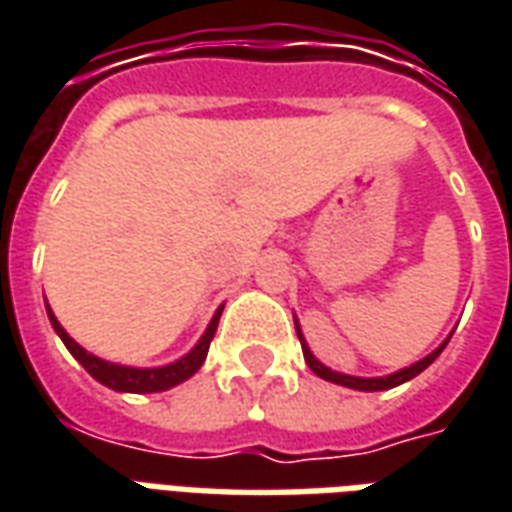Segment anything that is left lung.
I'll return each mask as SVG.
<instances>
[{
  "mask_svg": "<svg viewBox=\"0 0 512 512\" xmlns=\"http://www.w3.org/2000/svg\"><path fill=\"white\" fill-rule=\"evenodd\" d=\"M293 321H296V334H299L301 340V351H304V362L310 365V370L315 373V376H321L323 381H332V384H340V386H348V389H359V392H384V389H392V386H400L406 384V381H411L414 376H419L425 367H430L433 362H436V356L444 351V345L450 343V337L444 340V343L436 348V351H430L425 359H419V362H414V365L403 367V370H397V373H389V376H376V378H362V376H348V373H337V370H332V367H326L323 362H318L315 359V354L310 351V345H307V340H304V334H301V326H299V318L293 315Z\"/></svg>",
  "mask_w": 512,
  "mask_h": 512,
  "instance_id": "1",
  "label": "left lung"
}]
</instances>
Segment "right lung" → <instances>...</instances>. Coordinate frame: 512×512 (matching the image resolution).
I'll return each mask as SVG.
<instances>
[{"label":"right lung","instance_id":"add662e5","mask_svg":"<svg viewBox=\"0 0 512 512\" xmlns=\"http://www.w3.org/2000/svg\"><path fill=\"white\" fill-rule=\"evenodd\" d=\"M224 304L219 310L213 312L208 329L202 332V337L197 340V345L191 348L189 354H183L175 362L161 367H131V365H117V362H106L101 356L90 354L87 348L73 340L71 334L62 329V323L57 321V315L51 312V307L46 304V312H49V321L54 326V332L60 337L65 348L71 351V356L79 362V365L90 373V376L98 381V384L109 386L115 392H131V395H147V392H164V389H172V386L183 384L186 378H191L205 362L208 356V348H211L213 334H216V326H219V318H222Z\"/></svg>","mask_w":512,"mask_h":512}]
</instances>
